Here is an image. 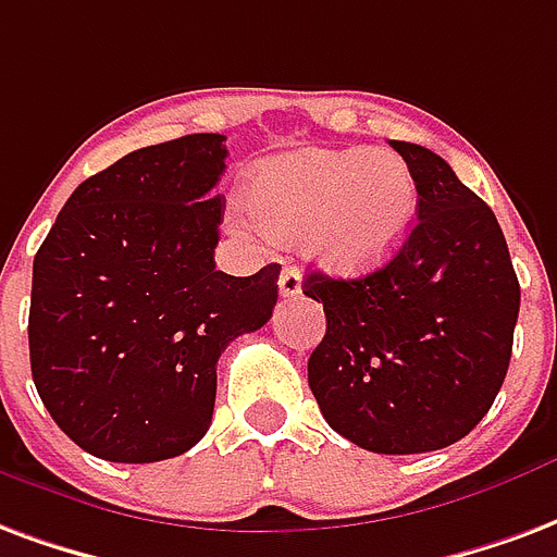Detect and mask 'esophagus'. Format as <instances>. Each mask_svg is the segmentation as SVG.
<instances>
[{
    "label": "esophagus",
    "instance_id": "esophagus-1",
    "mask_svg": "<svg viewBox=\"0 0 557 557\" xmlns=\"http://www.w3.org/2000/svg\"><path fill=\"white\" fill-rule=\"evenodd\" d=\"M280 295L283 298H298L300 295V271L298 268L286 265L283 271H280Z\"/></svg>",
    "mask_w": 557,
    "mask_h": 557
}]
</instances>
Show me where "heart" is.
I'll return each mask as SVG.
<instances>
[{
  "label": "heart",
  "mask_w": 557,
  "mask_h": 557,
  "mask_svg": "<svg viewBox=\"0 0 557 557\" xmlns=\"http://www.w3.org/2000/svg\"><path fill=\"white\" fill-rule=\"evenodd\" d=\"M247 203L280 242H307L339 274L383 265L405 245L416 218V180L401 156L366 147L271 159L253 171ZM250 230V218H236Z\"/></svg>",
  "instance_id": "b5f03b06"
}]
</instances>
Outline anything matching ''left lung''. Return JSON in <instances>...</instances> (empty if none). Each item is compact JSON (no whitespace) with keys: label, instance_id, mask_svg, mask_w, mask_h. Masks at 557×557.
<instances>
[{"label":"left lung","instance_id":"1","mask_svg":"<svg viewBox=\"0 0 557 557\" xmlns=\"http://www.w3.org/2000/svg\"><path fill=\"white\" fill-rule=\"evenodd\" d=\"M419 221L389 262L360 280L312 271L304 295L327 331L310 389L327 425L377 455H422L472 431L508 374L520 280L493 209L428 147L393 141Z\"/></svg>","mask_w":557,"mask_h":557}]
</instances>
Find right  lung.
<instances>
[{"label": "right lung", "instance_id": "1", "mask_svg": "<svg viewBox=\"0 0 557 557\" xmlns=\"http://www.w3.org/2000/svg\"><path fill=\"white\" fill-rule=\"evenodd\" d=\"M224 135L123 156L70 195L32 268L37 395L88 455L152 463L212 425L218 357L277 304L280 265L215 271Z\"/></svg>", "mask_w": 557, "mask_h": 557}]
</instances>
